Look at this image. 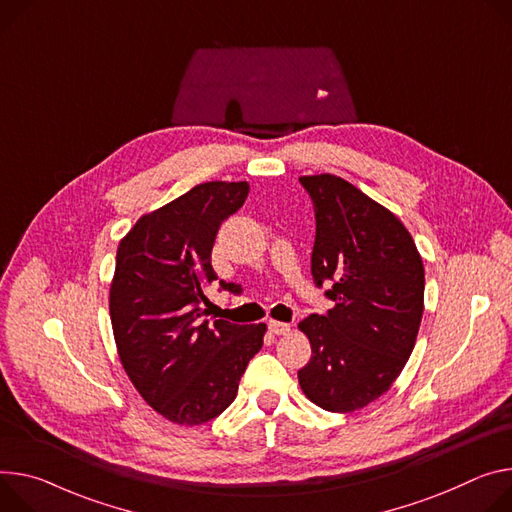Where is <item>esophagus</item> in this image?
<instances>
[{"instance_id": "34e87169", "label": "esophagus", "mask_w": 512, "mask_h": 512, "mask_svg": "<svg viewBox=\"0 0 512 512\" xmlns=\"http://www.w3.org/2000/svg\"><path fill=\"white\" fill-rule=\"evenodd\" d=\"M267 327L273 335H288L292 331V327L288 322H280V320H269Z\"/></svg>"}]
</instances>
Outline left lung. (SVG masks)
<instances>
[{"instance_id": "left-lung-1", "label": "left lung", "mask_w": 512, "mask_h": 512, "mask_svg": "<svg viewBox=\"0 0 512 512\" xmlns=\"http://www.w3.org/2000/svg\"><path fill=\"white\" fill-rule=\"evenodd\" d=\"M300 183L316 216L312 277L335 282V306L298 324L312 347L298 382L316 406L353 412L390 390L414 349L425 267L400 218L355 185L331 173Z\"/></svg>"}]
</instances>
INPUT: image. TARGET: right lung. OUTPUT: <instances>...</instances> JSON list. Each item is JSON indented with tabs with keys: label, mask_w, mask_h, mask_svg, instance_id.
I'll list each match as a JSON object with an SVG mask.
<instances>
[{
	"label": "right lung",
	"mask_w": 512,
	"mask_h": 512,
	"mask_svg": "<svg viewBox=\"0 0 512 512\" xmlns=\"http://www.w3.org/2000/svg\"><path fill=\"white\" fill-rule=\"evenodd\" d=\"M247 181H206L143 214L120 241L110 284V320L126 376L161 416L194 427L237 398L241 376L267 327L202 320L218 280L216 232L247 200ZM222 290L239 286L220 282Z\"/></svg>",
	"instance_id": "add662e5"
}]
</instances>
